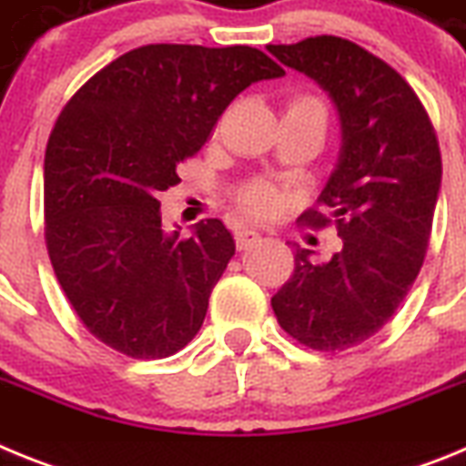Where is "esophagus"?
Masks as SVG:
<instances>
[{"instance_id": "1", "label": "esophagus", "mask_w": 466, "mask_h": 466, "mask_svg": "<svg viewBox=\"0 0 466 466\" xmlns=\"http://www.w3.org/2000/svg\"><path fill=\"white\" fill-rule=\"evenodd\" d=\"M254 240H258L257 230H252V228L236 230V245H238V249H247V247L252 245Z\"/></svg>"}]
</instances>
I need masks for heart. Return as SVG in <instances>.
I'll list each match as a JSON object with an SVG mask.
<instances>
[{
    "label": "heart",
    "mask_w": 466,
    "mask_h": 466,
    "mask_svg": "<svg viewBox=\"0 0 466 466\" xmlns=\"http://www.w3.org/2000/svg\"><path fill=\"white\" fill-rule=\"evenodd\" d=\"M287 109L324 111V106L315 95H296L289 100ZM233 198H236L238 208L254 219H270L282 208V188L273 182H266V179H249L236 188Z\"/></svg>",
    "instance_id": "obj_1"
}]
</instances>
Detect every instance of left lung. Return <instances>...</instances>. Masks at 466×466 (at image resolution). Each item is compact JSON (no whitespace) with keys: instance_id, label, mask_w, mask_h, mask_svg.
<instances>
[{"instance_id":"obj_1","label":"left lung","mask_w":466,"mask_h":466,"mask_svg":"<svg viewBox=\"0 0 466 466\" xmlns=\"http://www.w3.org/2000/svg\"><path fill=\"white\" fill-rule=\"evenodd\" d=\"M268 51L329 90L343 127L339 166L299 219L315 230L333 226L343 247L327 263L296 249L294 273L270 306L300 345L340 352L390 322L422 268L441 149L409 81L355 41L322 35Z\"/></svg>"}]
</instances>
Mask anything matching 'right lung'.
I'll use <instances>...</instances> for the list:
<instances>
[{"instance_id": "1", "label": "right lung", "mask_w": 466, "mask_h": 466, "mask_svg": "<svg viewBox=\"0 0 466 466\" xmlns=\"http://www.w3.org/2000/svg\"><path fill=\"white\" fill-rule=\"evenodd\" d=\"M284 69L252 46L149 44L93 74L63 106L44 158V236L88 333L133 360H163L203 327L236 254L219 219L191 238L160 228V191L226 106Z\"/></svg>"}]
</instances>
